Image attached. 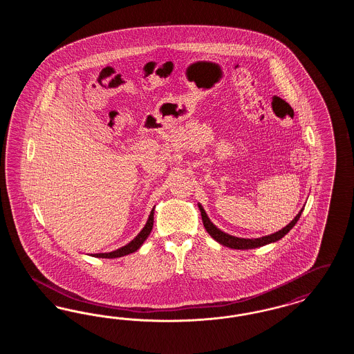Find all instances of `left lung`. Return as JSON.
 I'll list each match as a JSON object with an SVG mask.
<instances>
[{"mask_svg": "<svg viewBox=\"0 0 354 354\" xmlns=\"http://www.w3.org/2000/svg\"><path fill=\"white\" fill-rule=\"evenodd\" d=\"M198 207H199L201 214H202L203 225H204L205 231L209 234V236H211L212 239H215L219 244L225 245V247H230V248H232V250H253V248H259V247L267 245V244L274 243V241L283 239V237L296 225L297 220L300 219V216H301V214H303L304 211V208H301V209L299 211V214L295 216V219L292 220L284 228H281L280 231H277V232H274V234L261 236V237H257V239H244V237H236V236L223 232L220 228H218V227L209 220L208 215L205 214V211H204V208H203V205L201 203H198Z\"/></svg>", "mask_w": 354, "mask_h": 354, "instance_id": "8db88e82", "label": "left lung"}]
</instances>
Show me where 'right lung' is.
<instances>
[{
	"label": "right lung",
	"instance_id": "add662e5",
	"mask_svg": "<svg viewBox=\"0 0 354 354\" xmlns=\"http://www.w3.org/2000/svg\"><path fill=\"white\" fill-rule=\"evenodd\" d=\"M153 211H155V207L152 208L150 216L147 219V223L145 224L142 231L135 236L134 239L129 244L120 247V248L115 250V251H111V252L91 253V256L93 257H102V259H117V257H122V256L136 252L142 247V244L147 240L149 235L151 234L152 225H153Z\"/></svg>",
	"mask_w": 354,
	"mask_h": 354
}]
</instances>
